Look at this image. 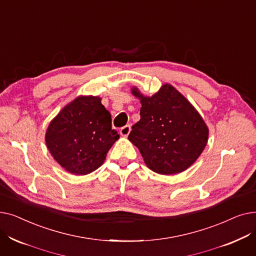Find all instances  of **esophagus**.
Here are the masks:
<instances>
[{
    "label": "esophagus",
    "instance_id": "1",
    "mask_svg": "<svg viewBox=\"0 0 256 256\" xmlns=\"http://www.w3.org/2000/svg\"><path fill=\"white\" fill-rule=\"evenodd\" d=\"M130 126H126L124 128H120V135L122 137H128V134L130 132Z\"/></svg>",
    "mask_w": 256,
    "mask_h": 256
}]
</instances>
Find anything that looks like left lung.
Wrapping results in <instances>:
<instances>
[{
	"label": "left lung",
	"instance_id": "1",
	"mask_svg": "<svg viewBox=\"0 0 256 256\" xmlns=\"http://www.w3.org/2000/svg\"><path fill=\"white\" fill-rule=\"evenodd\" d=\"M140 100V120L132 128L128 140L137 146L144 163L154 172L172 176L189 168L202 154L208 128L194 106L166 83L152 96L134 86Z\"/></svg>",
	"mask_w": 256,
	"mask_h": 256
}]
</instances>
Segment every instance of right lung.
I'll return each instance as SVG.
<instances>
[{"instance_id":"1","label":"right lung","mask_w":256,"mask_h":256,"mask_svg":"<svg viewBox=\"0 0 256 256\" xmlns=\"http://www.w3.org/2000/svg\"><path fill=\"white\" fill-rule=\"evenodd\" d=\"M119 134L112 128L110 112L102 98L78 96L50 122L46 144L67 172L86 176L100 167Z\"/></svg>"}]
</instances>
